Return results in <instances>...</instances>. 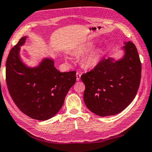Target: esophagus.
<instances>
[{"label": "esophagus", "instance_id": "obj_1", "mask_svg": "<svg viewBox=\"0 0 152 152\" xmlns=\"http://www.w3.org/2000/svg\"><path fill=\"white\" fill-rule=\"evenodd\" d=\"M81 74L80 73H79V72H77L76 73V77H77V81H79L80 80V78H81Z\"/></svg>", "mask_w": 152, "mask_h": 152}]
</instances>
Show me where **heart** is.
I'll return each mask as SVG.
<instances>
[{"instance_id":"b5f03b06","label":"heart","mask_w":152,"mask_h":152,"mask_svg":"<svg viewBox=\"0 0 152 152\" xmlns=\"http://www.w3.org/2000/svg\"><path fill=\"white\" fill-rule=\"evenodd\" d=\"M94 47V44L87 43L83 47H81L78 51L79 53H85L91 50ZM99 52L98 50H95L87 55L83 58V65L87 68H91L96 66L99 60Z\"/></svg>"}]
</instances>
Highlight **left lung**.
<instances>
[{"instance_id": "1", "label": "left lung", "mask_w": 152, "mask_h": 152, "mask_svg": "<svg viewBox=\"0 0 152 152\" xmlns=\"http://www.w3.org/2000/svg\"><path fill=\"white\" fill-rule=\"evenodd\" d=\"M123 49L125 55L121 59L114 61L111 57L103 58L81 77L86 86L84 102L99 116L120 113L132 102L139 89L142 64L137 48L127 41Z\"/></svg>"}]
</instances>
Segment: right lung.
<instances>
[{
  "mask_svg": "<svg viewBox=\"0 0 152 152\" xmlns=\"http://www.w3.org/2000/svg\"><path fill=\"white\" fill-rule=\"evenodd\" d=\"M26 39L22 37L8 55V90L23 113L37 120H47L62 107L66 94L76 82V71L61 73L54 66V61L48 58L37 67H27L19 57L20 47Z\"/></svg>",
  "mask_w": 152,
  "mask_h": 152,
  "instance_id": "1",
  "label": "right lung"
}]
</instances>
